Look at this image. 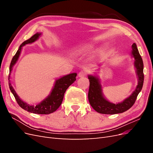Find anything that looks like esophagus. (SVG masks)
Here are the masks:
<instances>
[{
  "instance_id": "34e87169",
  "label": "esophagus",
  "mask_w": 153,
  "mask_h": 153,
  "mask_svg": "<svg viewBox=\"0 0 153 153\" xmlns=\"http://www.w3.org/2000/svg\"><path fill=\"white\" fill-rule=\"evenodd\" d=\"M78 77H80V78L84 77V76H85V73L84 71H80L79 73H78Z\"/></svg>"
}]
</instances>
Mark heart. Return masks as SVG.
<instances>
[{"label":"heart","instance_id":"heart-1","mask_svg":"<svg viewBox=\"0 0 153 153\" xmlns=\"http://www.w3.org/2000/svg\"><path fill=\"white\" fill-rule=\"evenodd\" d=\"M94 48V45L89 43H82L79 45L76 46L74 48L71 50V53L72 55L75 56H80V55H85L87 53H89L90 51ZM103 50H100L98 51L96 54L94 55V57H98L102 53Z\"/></svg>","mask_w":153,"mask_h":153}]
</instances>
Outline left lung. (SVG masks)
<instances>
[{"mask_svg": "<svg viewBox=\"0 0 153 153\" xmlns=\"http://www.w3.org/2000/svg\"><path fill=\"white\" fill-rule=\"evenodd\" d=\"M131 56L134 58V66L138 78V84L131 94L118 103L110 102L103 95L100 78L96 75H88L89 79V89L88 99L89 103L97 112L103 114H115L123 113L130 108L135 103L137 97L142 89L143 84V64L135 43L131 46Z\"/></svg>", "mask_w": 153, "mask_h": 153, "instance_id": "1", "label": "left lung"}]
</instances>
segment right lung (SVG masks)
<instances>
[{"label":"right lung","instance_id":"add662e5","mask_svg":"<svg viewBox=\"0 0 153 153\" xmlns=\"http://www.w3.org/2000/svg\"><path fill=\"white\" fill-rule=\"evenodd\" d=\"M41 34H42L41 32H37L33 36H32L30 39L23 42L20 46L15 55L13 57L10 64V75H9V86H10V91L13 93V96H15L18 104L23 109L27 110V112L34 114H50L51 113L54 112L55 111H56L59 106H61L62 102L64 93H65L68 88L76 80V76L77 75V73H70L69 75H64L55 80L54 85L49 95L47 98H45L43 100L41 101L40 103L36 105H29L21 100L20 97L16 94L15 89H14L10 81L11 73L13 70V66L15 65L18 58L20 57L22 47L26 45L34 43L36 41L39 39Z\"/></svg>","mask_w":153,"mask_h":153}]
</instances>
